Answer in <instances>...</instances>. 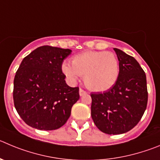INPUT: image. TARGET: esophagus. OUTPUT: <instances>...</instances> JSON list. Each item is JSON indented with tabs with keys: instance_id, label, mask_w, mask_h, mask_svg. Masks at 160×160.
Returning <instances> with one entry per match:
<instances>
[{
	"instance_id": "obj_1",
	"label": "esophagus",
	"mask_w": 160,
	"mask_h": 160,
	"mask_svg": "<svg viewBox=\"0 0 160 160\" xmlns=\"http://www.w3.org/2000/svg\"><path fill=\"white\" fill-rule=\"evenodd\" d=\"M86 93H87L86 91H85L82 89H80V90H79V95H80V96H83V95L86 94Z\"/></svg>"
}]
</instances>
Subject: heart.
Instances as JSON below:
<instances>
[{
	"label": "heart",
	"mask_w": 160,
	"mask_h": 160,
	"mask_svg": "<svg viewBox=\"0 0 160 160\" xmlns=\"http://www.w3.org/2000/svg\"><path fill=\"white\" fill-rule=\"evenodd\" d=\"M62 72L71 81L84 77L85 86L93 92H103L114 86L120 73L119 62L112 52L87 51L76 55L71 66L63 63Z\"/></svg>",
	"instance_id": "obj_1"
}]
</instances>
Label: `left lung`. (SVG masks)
I'll use <instances>...</instances> for the list:
<instances>
[{"instance_id":"1","label":"left lung","mask_w":160,"mask_h":160,"mask_svg":"<svg viewBox=\"0 0 160 160\" xmlns=\"http://www.w3.org/2000/svg\"><path fill=\"white\" fill-rule=\"evenodd\" d=\"M120 73L112 87L90 94L91 117L99 130L109 135L130 131L138 124L148 104L146 74L133 57L113 48Z\"/></svg>"}]
</instances>
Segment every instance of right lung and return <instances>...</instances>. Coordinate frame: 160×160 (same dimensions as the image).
Returning <instances> with one entry per match:
<instances>
[{
    "mask_svg": "<svg viewBox=\"0 0 160 160\" xmlns=\"http://www.w3.org/2000/svg\"><path fill=\"white\" fill-rule=\"evenodd\" d=\"M71 51L42 46L22 60L14 78L13 100L28 125L55 130L70 117L73 105L79 99V88L66 83L62 64Z\"/></svg>",
    "mask_w": 160,
    "mask_h": 160,
    "instance_id": "obj_1",
    "label": "right lung"
}]
</instances>
